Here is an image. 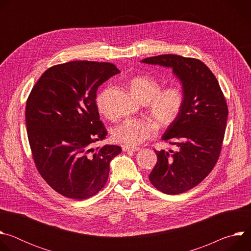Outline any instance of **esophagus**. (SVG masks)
I'll return each mask as SVG.
<instances>
[{
  "label": "esophagus",
  "mask_w": 251,
  "mask_h": 251,
  "mask_svg": "<svg viewBox=\"0 0 251 251\" xmlns=\"http://www.w3.org/2000/svg\"><path fill=\"white\" fill-rule=\"evenodd\" d=\"M123 151L124 152H138L140 151L139 147H127V146H123Z\"/></svg>",
  "instance_id": "obj_1"
}]
</instances>
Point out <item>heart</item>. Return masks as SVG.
<instances>
[{
  "mask_svg": "<svg viewBox=\"0 0 251 251\" xmlns=\"http://www.w3.org/2000/svg\"><path fill=\"white\" fill-rule=\"evenodd\" d=\"M133 95L142 103H148L149 114L163 128L172 126L180 117L186 100L181 86H170L161 92V83L153 76L141 75L130 82ZM110 89L106 88L96 96V106L100 114L109 116L107 109V96ZM157 133L156 124L148 120L126 119L112 130V139L121 145L130 147L141 144L153 138Z\"/></svg>",
  "mask_w": 251,
  "mask_h": 251,
  "instance_id": "obj_1",
  "label": "heart"
}]
</instances>
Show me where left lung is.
<instances>
[{
    "mask_svg": "<svg viewBox=\"0 0 251 251\" xmlns=\"http://www.w3.org/2000/svg\"><path fill=\"white\" fill-rule=\"evenodd\" d=\"M142 62L171 67L186 94L180 117L162 137L177 151H155L158 161L149 175L162 193L182 194L199 185L219 160L228 115L226 101L216 76L199 59L162 54Z\"/></svg>",
    "mask_w": 251,
    "mask_h": 251,
    "instance_id": "left-lung-1",
    "label": "left lung"
}]
</instances>
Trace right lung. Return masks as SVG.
<instances>
[{"instance_id":"1","label":"right lung","mask_w":251,"mask_h":251,"mask_svg":"<svg viewBox=\"0 0 251 251\" xmlns=\"http://www.w3.org/2000/svg\"><path fill=\"white\" fill-rule=\"evenodd\" d=\"M119 69L109 62L69 61L46 70L25 106L33 162L44 180L60 195L85 200L106 184L111 160L121 147L92 148L107 130L96 106L98 87Z\"/></svg>"}]
</instances>
